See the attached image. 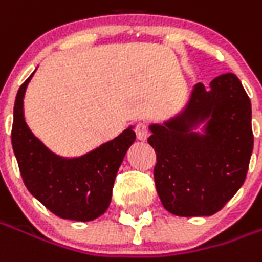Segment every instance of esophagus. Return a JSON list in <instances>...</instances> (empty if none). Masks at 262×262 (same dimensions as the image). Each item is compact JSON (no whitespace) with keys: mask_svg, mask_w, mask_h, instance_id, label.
<instances>
[{"mask_svg":"<svg viewBox=\"0 0 262 262\" xmlns=\"http://www.w3.org/2000/svg\"><path fill=\"white\" fill-rule=\"evenodd\" d=\"M135 132H136V137L139 140H146L149 136V127L144 122H139L135 126Z\"/></svg>","mask_w":262,"mask_h":262,"instance_id":"obj_1","label":"esophagus"}]
</instances>
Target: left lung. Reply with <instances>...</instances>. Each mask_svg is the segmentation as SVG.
I'll use <instances>...</instances> for the list:
<instances>
[{"instance_id": "8db88e82", "label": "left lung", "mask_w": 262, "mask_h": 262, "mask_svg": "<svg viewBox=\"0 0 262 262\" xmlns=\"http://www.w3.org/2000/svg\"><path fill=\"white\" fill-rule=\"evenodd\" d=\"M206 118L204 135L191 132ZM150 130L157 194L171 214L213 215L243 186L254 146L251 102L234 74L214 78L208 91L197 83L186 111Z\"/></svg>"}]
</instances>
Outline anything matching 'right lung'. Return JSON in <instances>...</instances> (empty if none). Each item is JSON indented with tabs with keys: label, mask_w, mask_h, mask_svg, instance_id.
<instances>
[{
	"label": "right lung",
	"mask_w": 262,
	"mask_h": 262,
	"mask_svg": "<svg viewBox=\"0 0 262 262\" xmlns=\"http://www.w3.org/2000/svg\"><path fill=\"white\" fill-rule=\"evenodd\" d=\"M32 75L18 89L11 130L24 184L55 215L75 221L95 220L111 204L115 177L136 133L127 127L78 159L55 156L32 135L24 119V95Z\"/></svg>",
	"instance_id": "add662e5"
}]
</instances>
